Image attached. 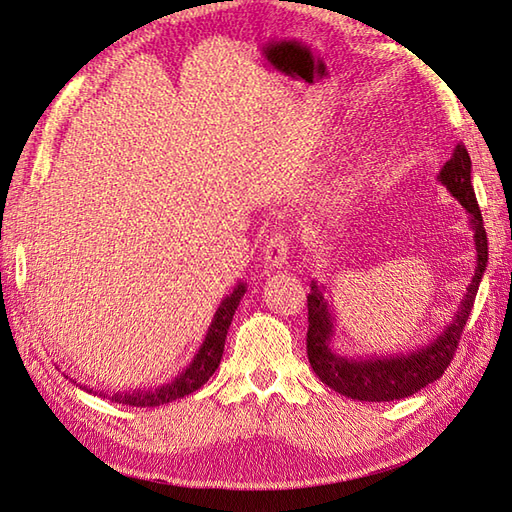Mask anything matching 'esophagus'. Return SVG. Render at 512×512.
<instances>
[{"label": "esophagus", "instance_id": "esophagus-1", "mask_svg": "<svg viewBox=\"0 0 512 512\" xmlns=\"http://www.w3.org/2000/svg\"><path fill=\"white\" fill-rule=\"evenodd\" d=\"M288 248H290V239L286 233H275L268 239L264 246V264L268 268H281L288 264Z\"/></svg>", "mask_w": 512, "mask_h": 512}]
</instances>
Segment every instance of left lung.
Returning <instances> with one entry per match:
<instances>
[{"label":"left lung","instance_id":"8db88e82","mask_svg":"<svg viewBox=\"0 0 512 512\" xmlns=\"http://www.w3.org/2000/svg\"><path fill=\"white\" fill-rule=\"evenodd\" d=\"M438 180L451 191L453 198L471 215V228L475 237L477 262L475 273L466 295L462 297L458 312L451 323L431 343L418 347L409 354L396 356H358L347 358L334 350V314L323 286L317 281L310 284L308 295V361L321 383L339 391L341 396L365 402H389L413 396L422 387L438 380L444 369L451 365L455 347L460 343L462 330L475 303L477 288L484 277L488 262V237L482 222V211L471 184V156L462 143L455 145L453 156L444 162Z\"/></svg>","mask_w":512,"mask_h":512}]
</instances>
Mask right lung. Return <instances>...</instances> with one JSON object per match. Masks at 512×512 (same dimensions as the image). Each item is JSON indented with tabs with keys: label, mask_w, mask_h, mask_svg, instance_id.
<instances>
[{
	"label": "right lung",
	"mask_w": 512,
	"mask_h": 512,
	"mask_svg": "<svg viewBox=\"0 0 512 512\" xmlns=\"http://www.w3.org/2000/svg\"><path fill=\"white\" fill-rule=\"evenodd\" d=\"M244 292H246V284L244 281H239L231 295H226L222 299L220 308H217L213 314L209 332H206L198 354L193 356L189 367L182 369V372L173 380H169V383L154 387V389L114 391V394H105V391H101V389H90L88 385H79V387L83 391H88V394L101 396V398H107L112 402H118V405H129V407H160V405H167V402H171V400H178V398L193 394L195 389H200L206 380L213 376L217 365H220L222 354H224V341H226L228 325H231V321H233V314L239 306V301H242ZM72 383H76V380H72Z\"/></svg>",
	"instance_id": "obj_1"
}]
</instances>
